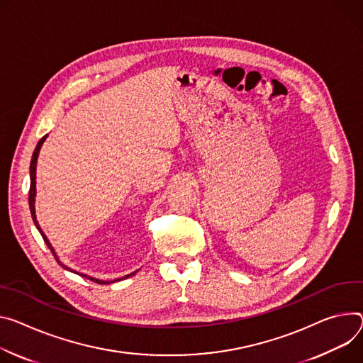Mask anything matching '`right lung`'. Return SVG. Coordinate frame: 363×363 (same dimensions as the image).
Returning a JSON list of instances; mask_svg holds the SVG:
<instances>
[{"mask_svg":"<svg viewBox=\"0 0 363 363\" xmlns=\"http://www.w3.org/2000/svg\"><path fill=\"white\" fill-rule=\"evenodd\" d=\"M45 139H46V136H45V138H42V139L39 140V143H38V146H36L35 152H33V156H31V162H30V191H28V206H30V213H31V218H33V221H35V225L38 227V230H39V232H40V235H42V238H43L45 243L48 245V247H49V249H50V252L53 253V256H55L56 262L59 263V265H60L62 268H65V269H68V271H71L69 268H67V267H65V265H63V263H62V262L59 260V257H57V255H56L55 249L52 247L50 242L48 240L46 235L43 233V230L40 228V225H39V223H38V218H36V210H35V199H36V164H38V157H39V152H40V147H42V145H43ZM136 272H138V271H136ZM136 272H133V274H128V275H125V277H123V278H120V279L128 278L130 275H135ZM82 277H85V278H88V279H91V281H94V282H96V284H110L108 281L106 282V281H103V279H96V278H92V277H88V275H82ZM116 281H118V279H116ZM116 281H111V282H116Z\"/></svg>","mask_w":363,"mask_h":363,"instance_id":"obj_1","label":"right lung"}]
</instances>
